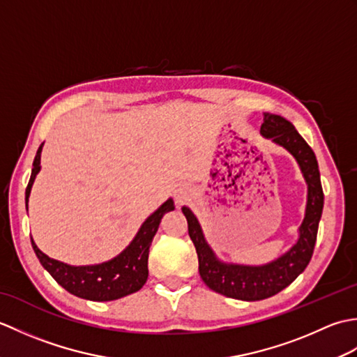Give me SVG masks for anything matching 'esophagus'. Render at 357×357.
I'll return each mask as SVG.
<instances>
[{"instance_id":"obj_1","label":"esophagus","mask_w":357,"mask_h":357,"mask_svg":"<svg viewBox=\"0 0 357 357\" xmlns=\"http://www.w3.org/2000/svg\"><path fill=\"white\" fill-rule=\"evenodd\" d=\"M187 199V193H185V190H183V188H179V190L176 192V201L181 204V202H184Z\"/></svg>"}]
</instances>
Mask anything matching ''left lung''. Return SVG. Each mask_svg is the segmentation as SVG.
I'll return each mask as SVG.
<instances>
[{
	"mask_svg": "<svg viewBox=\"0 0 357 357\" xmlns=\"http://www.w3.org/2000/svg\"><path fill=\"white\" fill-rule=\"evenodd\" d=\"M261 135L290 151L301 167L308 188L305 216L299 227V238L287 253L264 265H241L219 261L204 238L193 211L183 207V213L188 222V234L198 253L202 280L213 291L241 301H261L275 296L307 268L313 256L317 227L324 208V192L317 159L312 147L298 133L294 126L282 116L264 113Z\"/></svg>",
	"mask_w": 357,
	"mask_h": 357,
	"instance_id": "left-lung-1",
	"label": "left lung"
}]
</instances>
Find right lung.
<instances>
[{"instance_id": "right-lung-1", "label": "right lung", "mask_w": 357, "mask_h": 357, "mask_svg": "<svg viewBox=\"0 0 357 357\" xmlns=\"http://www.w3.org/2000/svg\"><path fill=\"white\" fill-rule=\"evenodd\" d=\"M41 150L43 144L33 159L32 174H30V181L26 188V207L33 181L38 172L41 170ZM172 210H174V204L170 198L144 221L139 231L136 233L130 245L124 252L102 264L75 267V265L59 262L44 255L36 247L33 239H32V247L43 267L67 291L89 301H115L141 290L142 285L146 284L149 278L147 262L151 241L158 231L162 216Z\"/></svg>"}]
</instances>
